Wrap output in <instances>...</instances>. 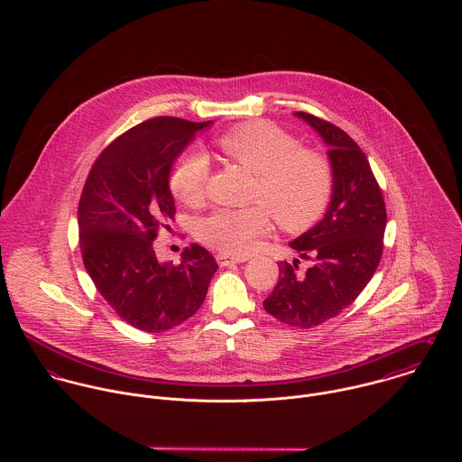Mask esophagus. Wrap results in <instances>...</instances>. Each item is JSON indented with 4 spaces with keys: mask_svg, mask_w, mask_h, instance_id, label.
<instances>
[{
    "mask_svg": "<svg viewBox=\"0 0 462 462\" xmlns=\"http://www.w3.org/2000/svg\"><path fill=\"white\" fill-rule=\"evenodd\" d=\"M217 262L220 266H229V264L244 263V262H247V258L245 256H231L227 253H218Z\"/></svg>",
    "mask_w": 462,
    "mask_h": 462,
    "instance_id": "obj_1",
    "label": "esophagus"
}]
</instances>
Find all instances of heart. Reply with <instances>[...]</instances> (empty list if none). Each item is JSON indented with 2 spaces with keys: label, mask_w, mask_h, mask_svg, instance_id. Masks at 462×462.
Instances as JSON below:
<instances>
[{
  "label": "heart",
  "mask_w": 462,
  "mask_h": 462,
  "mask_svg": "<svg viewBox=\"0 0 462 462\" xmlns=\"http://www.w3.org/2000/svg\"><path fill=\"white\" fill-rule=\"evenodd\" d=\"M218 149L238 165L256 174L249 208H220L202 220L199 236L204 244L229 254H247L275 222L286 231H302L315 224L329 204L332 171L324 154L302 149L299 140L264 121L245 123L217 138ZM209 162L200 151L185 152L171 171L169 189L174 198L198 206L206 196Z\"/></svg>",
  "instance_id": "b5f03b06"
}]
</instances>
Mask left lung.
Returning a JSON list of instances; mask_svg holds the SVG:
<instances>
[{
	"label": "left lung",
	"instance_id": "left-lung-1",
	"mask_svg": "<svg viewBox=\"0 0 462 462\" xmlns=\"http://www.w3.org/2000/svg\"><path fill=\"white\" fill-rule=\"evenodd\" d=\"M329 145L334 190L315 227L290 245L310 260L306 272L281 262L264 311L279 322L311 329L350 306L374 277L384 249L386 204L363 149L348 133L308 112H297Z\"/></svg>",
	"mask_w": 462,
	"mask_h": 462
}]
</instances>
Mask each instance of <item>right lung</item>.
Returning <instances> with one entry per match:
<instances>
[{"mask_svg":"<svg viewBox=\"0 0 462 462\" xmlns=\"http://www.w3.org/2000/svg\"><path fill=\"white\" fill-rule=\"evenodd\" d=\"M208 123L152 117L119 134L94 162L78 204L83 264L108 306L136 329L162 332L190 319L218 264L198 244L181 263L158 262L154 240L176 208L174 160Z\"/></svg>","mask_w":462,"mask_h":462,"instance_id":"obj_1","label":"right lung"}]
</instances>
